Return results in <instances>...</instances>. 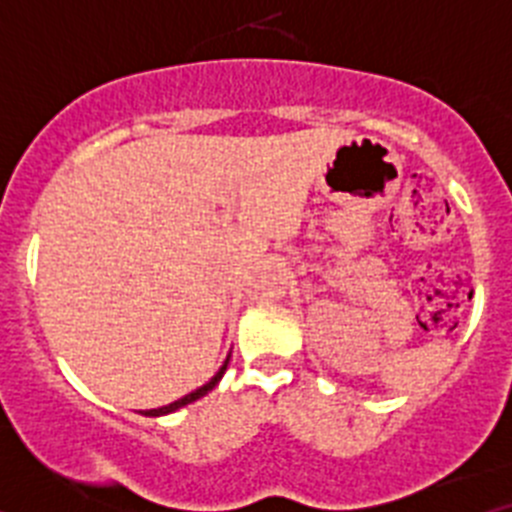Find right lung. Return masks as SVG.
<instances>
[{"mask_svg": "<svg viewBox=\"0 0 512 512\" xmlns=\"http://www.w3.org/2000/svg\"><path fill=\"white\" fill-rule=\"evenodd\" d=\"M228 361H230V356H228V359H225V364L220 366V369H217V374H215V377H212L207 384H202V387H197V390L189 392V395L179 397V400L171 402V405H164V408H156V410H146V413H143V415H148V418H158V415H169V413H174V410H179V408H184V405H189V402H194V400H200V397H205L207 392H210L212 387H215V384L220 382V379H223L225 369H228Z\"/></svg>", "mask_w": 512, "mask_h": 512, "instance_id": "right-lung-1", "label": "right lung"}]
</instances>
